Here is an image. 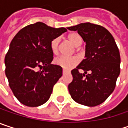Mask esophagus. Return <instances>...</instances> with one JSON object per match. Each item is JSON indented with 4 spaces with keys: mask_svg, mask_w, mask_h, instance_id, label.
Segmentation results:
<instances>
[{
    "mask_svg": "<svg viewBox=\"0 0 128 128\" xmlns=\"http://www.w3.org/2000/svg\"><path fill=\"white\" fill-rule=\"evenodd\" d=\"M66 72H67V71H66V70H63V74H66Z\"/></svg>",
    "mask_w": 128,
    "mask_h": 128,
    "instance_id": "1",
    "label": "esophagus"
}]
</instances>
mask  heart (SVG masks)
I'll use <instances>...</instances> for the list:
<instances>
[{
  "label": "heart",
  "instance_id": "b5f03b06",
  "mask_svg": "<svg viewBox=\"0 0 128 128\" xmlns=\"http://www.w3.org/2000/svg\"><path fill=\"white\" fill-rule=\"evenodd\" d=\"M67 39L76 46H78L82 43V39L77 32H72L67 36ZM58 45H59V38L53 39L50 44V48L53 54L56 55L58 52ZM79 63V58L76 56L72 57H66L60 56L55 60V64L66 70H69L75 67Z\"/></svg>",
  "mask_w": 128,
  "mask_h": 128
}]
</instances>
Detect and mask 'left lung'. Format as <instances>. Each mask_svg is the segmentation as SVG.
<instances>
[{
  "label": "left lung",
  "instance_id": "1",
  "mask_svg": "<svg viewBox=\"0 0 128 128\" xmlns=\"http://www.w3.org/2000/svg\"><path fill=\"white\" fill-rule=\"evenodd\" d=\"M77 31L86 43L85 58L71 71L68 85L72 98L78 104L94 107L104 102L113 92L120 73V54L110 32L104 27L82 23L67 27ZM80 68L85 72H79ZM88 71L90 74H87Z\"/></svg>",
  "mask_w": 128,
  "mask_h": 128
}]
</instances>
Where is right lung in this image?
<instances>
[{"label": "right lung", "instance_id": "obj_1", "mask_svg": "<svg viewBox=\"0 0 128 128\" xmlns=\"http://www.w3.org/2000/svg\"><path fill=\"white\" fill-rule=\"evenodd\" d=\"M67 30L37 22L21 29L13 38L5 56V73L17 99L28 107H38L50 98L53 86L62 76V67L52 64L50 44ZM38 68L42 70H37Z\"/></svg>", "mask_w": 128, "mask_h": 128}]
</instances>
